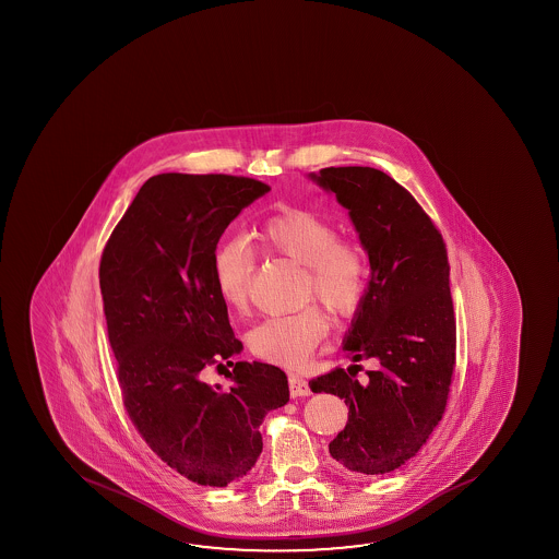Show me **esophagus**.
Returning <instances> with one entry per match:
<instances>
[{
    "instance_id": "34e87169",
    "label": "esophagus",
    "mask_w": 559,
    "mask_h": 559,
    "mask_svg": "<svg viewBox=\"0 0 559 559\" xmlns=\"http://www.w3.org/2000/svg\"><path fill=\"white\" fill-rule=\"evenodd\" d=\"M288 385H290V395L293 397H302V395H310V384L300 378V376H290L288 378Z\"/></svg>"
}]
</instances>
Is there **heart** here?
Returning <instances> with one entry per match:
<instances>
[{"instance_id": "heart-1", "label": "heart", "mask_w": 559, "mask_h": 559, "mask_svg": "<svg viewBox=\"0 0 559 559\" xmlns=\"http://www.w3.org/2000/svg\"><path fill=\"white\" fill-rule=\"evenodd\" d=\"M253 239L261 253L302 266L304 302L320 300L337 318L353 316L365 302L370 257L358 239L338 236L335 222L304 209H286L261 222ZM253 269V257L239 241H224L214 251V286L229 310L248 308ZM325 335V316L316 308H306L261 321L249 333V348L265 362L300 368Z\"/></svg>"}]
</instances>
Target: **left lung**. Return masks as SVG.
Wrapping results in <instances>:
<instances>
[{"mask_svg":"<svg viewBox=\"0 0 559 559\" xmlns=\"http://www.w3.org/2000/svg\"><path fill=\"white\" fill-rule=\"evenodd\" d=\"M310 179L335 192L370 257L367 298L343 353L376 362L365 382L335 368L310 388L347 403L331 456L353 474L380 476L415 456L447 409L456 365L447 246L412 192L380 169L325 167Z\"/></svg>","mask_w":559,"mask_h":559,"instance_id":"1","label":"left lung"}]
</instances>
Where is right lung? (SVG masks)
Here are the masks:
<instances>
[{
  "label": "right lung",
  "instance_id": "add662e5",
  "mask_svg": "<svg viewBox=\"0 0 559 559\" xmlns=\"http://www.w3.org/2000/svg\"><path fill=\"white\" fill-rule=\"evenodd\" d=\"M269 191L236 175H154L103 249V311L130 421L199 485L248 476L263 450L261 423L290 397L283 370L263 362L229 360V388L202 380L241 350L212 257L229 222Z\"/></svg>",
  "mask_w": 559,
  "mask_h": 559
}]
</instances>
